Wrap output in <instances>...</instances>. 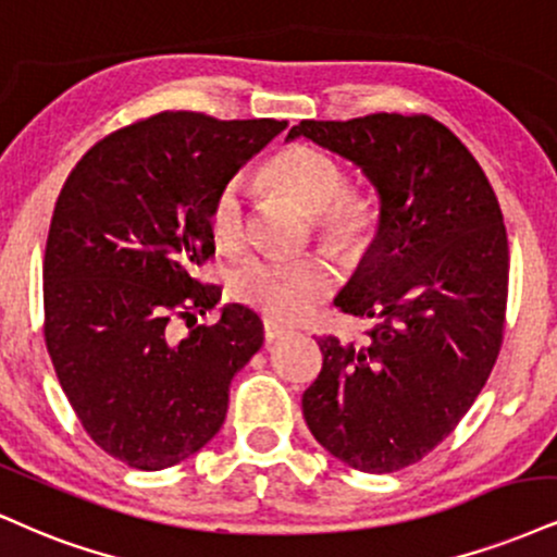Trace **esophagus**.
Returning <instances> with one entry per match:
<instances>
[{"instance_id": "34e87169", "label": "esophagus", "mask_w": 557, "mask_h": 557, "mask_svg": "<svg viewBox=\"0 0 557 557\" xmlns=\"http://www.w3.org/2000/svg\"><path fill=\"white\" fill-rule=\"evenodd\" d=\"M285 334H287L285 326H280L277 321H272V319H264V343L267 345L277 343V339L285 337Z\"/></svg>"}]
</instances>
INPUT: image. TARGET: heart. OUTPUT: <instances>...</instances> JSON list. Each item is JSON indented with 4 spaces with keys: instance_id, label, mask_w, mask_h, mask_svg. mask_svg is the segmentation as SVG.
Returning a JSON list of instances; mask_svg holds the SVG:
<instances>
[{
    "instance_id": "1",
    "label": "heart",
    "mask_w": 557,
    "mask_h": 557,
    "mask_svg": "<svg viewBox=\"0 0 557 557\" xmlns=\"http://www.w3.org/2000/svg\"><path fill=\"white\" fill-rule=\"evenodd\" d=\"M264 181L280 197L311 218L313 236L326 251L360 259L384 227V205L376 194L347 189L345 165L311 145H290L264 165ZM210 236L220 249L238 251L249 238V207L244 184L225 181L207 210ZM337 274L321 257H251L231 274V293L267 319L298 321L330 298Z\"/></svg>"
}]
</instances>
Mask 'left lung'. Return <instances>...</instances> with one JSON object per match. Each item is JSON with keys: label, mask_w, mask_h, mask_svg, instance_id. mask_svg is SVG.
Instances as JSON below:
<instances>
[{"label": "left lung", "mask_w": 557, "mask_h": 557, "mask_svg": "<svg viewBox=\"0 0 557 557\" xmlns=\"http://www.w3.org/2000/svg\"><path fill=\"white\" fill-rule=\"evenodd\" d=\"M306 137L360 165L384 227L337 308L371 321L360 343L319 339L304 392L308 431L360 472H397L465 418L504 345L508 238L491 181L451 129L425 113L300 122Z\"/></svg>", "instance_id": "1"}]
</instances>
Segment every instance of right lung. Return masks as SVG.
<instances>
[{
	"instance_id": "obj_1",
	"label": "right lung",
	"mask_w": 557,
	"mask_h": 557,
	"mask_svg": "<svg viewBox=\"0 0 557 557\" xmlns=\"http://www.w3.org/2000/svg\"><path fill=\"white\" fill-rule=\"evenodd\" d=\"M283 129L163 111L92 145L59 191L44 257L46 350L87 435L134 470L197 454L261 347L246 306L197 324L220 287L194 270L214 253V191Z\"/></svg>"
}]
</instances>
